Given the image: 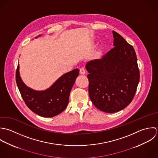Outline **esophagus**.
<instances>
[{
  "mask_svg": "<svg viewBox=\"0 0 158 158\" xmlns=\"http://www.w3.org/2000/svg\"><path fill=\"white\" fill-rule=\"evenodd\" d=\"M85 73H86V70H85V69L84 68H80V73L81 74H85Z\"/></svg>",
  "mask_w": 158,
  "mask_h": 158,
  "instance_id": "1",
  "label": "esophagus"
}]
</instances>
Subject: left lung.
I'll list each match as a JSON object with an SVG mask.
<instances>
[{
	"label": "left lung",
	"instance_id": "obj_1",
	"mask_svg": "<svg viewBox=\"0 0 158 158\" xmlns=\"http://www.w3.org/2000/svg\"><path fill=\"white\" fill-rule=\"evenodd\" d=\"M114 47L101 59L89 62V94L95 107L107 113L128 106L135 94L140 72L135 50L118 33L112 31Z\"/></svg>",
	"mask_w": 158,
	"mask_h": 158
}]
</instances>
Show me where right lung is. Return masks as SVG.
Returning <instances> with one entry per match:
<instances>
[{
    "instance_id": "right-lung-1",
    "label": "right lung",
    "mask_w": 158,
    "mask_h": 158,
    "mask_svg": "<svg viewBox=\"0 0 158 158\" xmlns=\"http://www.w3.org/2000/svg\"><path fill=\"white\" fill-rule=\"evenodd\" d=\"M79 73V69L68 72L49 89L37 92L28 88L23 83L19 76L18 64L16 81L24 101L32 112L43 117H52L62 112L67 107L70 92Z\"/></svg>"
}]
</instances>
